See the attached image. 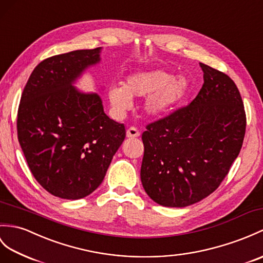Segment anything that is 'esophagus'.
<instances>
[{
  "label": "esophagus",
  "instance_id": "1",
  "mask_svg": "<svg viewBox=\"0 0 263 263\" xmlns=\"http://www.w3.org/2000/svg\"><path fill=\"white\" fill-rule=\"evenodd\" d=\"M138 137H140V132L137 129V127L131 126V127H129V129L126 130V138L134 139V138H138Z\"/></svg>",
  "mask_w": 263,
  "mask_h": 263
}]
</instances>
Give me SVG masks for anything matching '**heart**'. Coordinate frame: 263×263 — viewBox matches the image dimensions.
<instances>
[{
  "mask_svg": "<svg viewBox=\"0 0 263 263\" xmlns=\"http://www.w3.org/2000/svg\"><path fill=\"white\" fill-rule=\"evenodd\" d=\"M187 88L188 82L185 77H175L172 72L163 69H151L127 76L124 86H109L107 96L114 112L119 115H123L131 107V99L146 97L145 113L157 117L179 102Z\"/></svg>",
  "mask_w": 263,
  "mask_h": 263,
  "instance_id": "heart-1",
  "label": "heart"
}]
</instances>
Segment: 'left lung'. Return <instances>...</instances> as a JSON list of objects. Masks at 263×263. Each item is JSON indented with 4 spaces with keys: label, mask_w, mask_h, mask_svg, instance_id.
<instances>
[{
    "label": "left lung",
    "mask_w": 263,
    "mask_h": 263,
    "mask_svg": "<svg viewBox=\"0 0 263 263\" xmlns=\"http://www.w3.org/2000/svg\"><path fill=\"white\" fill-rule=\"evenodd\" d=\"M204 84L187 106L146 125L141 181L157 204L185 207L221 185L242 148L247 117L224 72L199 64Z\"/></svg>",
    "instance_id": "left-lung-1"
}]
</instances>
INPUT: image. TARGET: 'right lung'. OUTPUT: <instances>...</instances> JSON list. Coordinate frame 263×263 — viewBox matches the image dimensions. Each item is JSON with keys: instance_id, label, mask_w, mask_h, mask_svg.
I'll return each mask as SVG.
<instances>
[{"instance_id": "add662e5", "label": "right lung", "mask_w": 263, "mask_h": 263, "mask_svg": "<svg viewBox=\"0 0 263 263\" xmlns=\"http://www.w3.org/2000/svg\"><path fill=\"white\" fill-rule=\"evenodd\" d=\"M101 47L47 58L30 75L17 109V139L35 180L64 199L88 196L125 138L97 94L72 84L100 63Z\"/></svg>"}]
</instances>
